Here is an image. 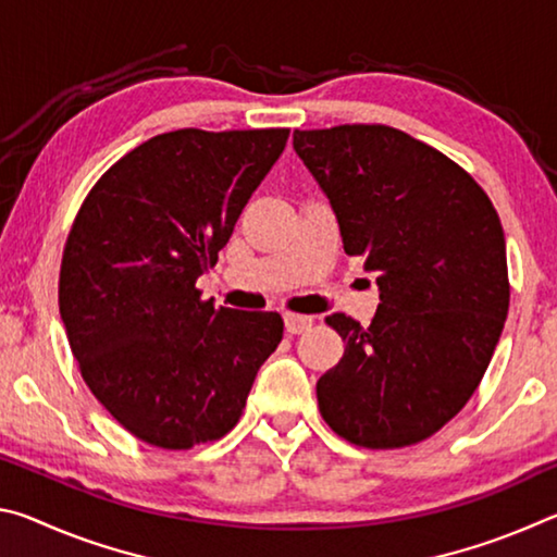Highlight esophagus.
Segmentation results:
<instances>
[{
    "label": "esophagus",
    "mask_w": 557,
    "mask_h": 557,
    "mask_svg": "<svg viewBox=\"0 0 557 557\" xmlns=\"http://www.w3.org/2000/svg\"><path fill=\"white\" fill-rule=\"evenodd\" d=\"M312 324H314V319L307 317V314H285V329L289 334L307 332V329Z\"/></svg>",
    "instance_id": "34e87169"
}]
</instances>
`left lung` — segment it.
Wrapping results in <instances>:
<instances>
[{
  "instance_id": "8db88e82",
  "label": "left lung",
  "mask_w": 557,
  "mask_h": 557,
  "mask_svg": "<svg viewBox=\"0 0 557 557\" xmlns=\"http://www.w3.org/2000/svg\"><path fill=\"white\" fill-rule=\"evenodd\" d=\"M336 213L346 256L375 272L369 326L326 317L344 356L317 381L319 412L358 447L428 440L474 395L508 314L506 240L484 188L437 149L385 125L295 129Z\"/></svg>"
}]
</instances>
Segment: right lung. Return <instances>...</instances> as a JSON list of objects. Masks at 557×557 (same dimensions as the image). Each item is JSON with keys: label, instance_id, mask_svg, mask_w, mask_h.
I'll return each instance as SVG.
<instances>
[{"label": "right lung", "instance_id": "right-lung-1", "mask_svg": "<svg viewBox=\"0 0 557 557\" xmlns=\"http://www.w3.org/2000/svg\"><path fill=\"white\" fill-rule=\"evenodd\" d=\"M289 129H176L90 188L61 260L59 307L83 381L137 440L191 449L235 428L282 342L275 312L215 309V265Z\"/></svg>", "mask_w": 557, "mask_h": 557}]
</instances>
